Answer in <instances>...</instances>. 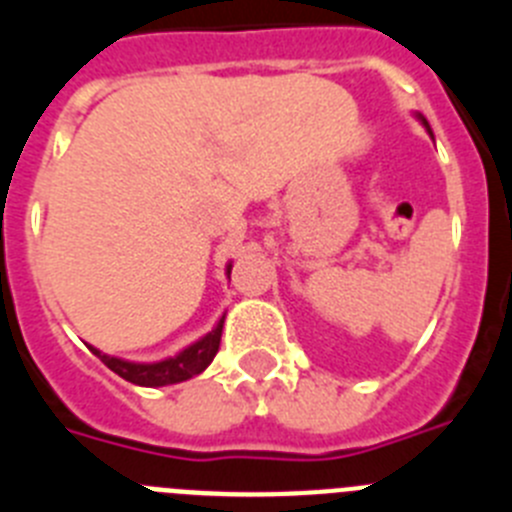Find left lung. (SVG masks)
I'll return each mask as SVG.
<instances>
[{
	"mask_svg": "<svg viewBox=\"0 0 512 512\" xmlns=\"http://www.w3.org/2000/svg\"><path fill=\"white\" fill-rule=\"evenodd\" d=\"M423 125H425V128H428V122H425V120H423ZM428 133H431V128H428Z\"/></svg>",
	"mask_w": 512,
	"mask_h": 512,
	"instance_id": "obj_1",
	"label": "left lung"
}]
</instances>
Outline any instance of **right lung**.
<instances>
[{"mask_svg":"<svg viewBox=\"0 0 512 512\" xmlns=\"http://www.w3.org/2000/svg\"><path fill=\"white\" fill-rule=\"evenodd\" d=\"M233 266L228 264V274ZM223 320L215 325V328L207 333L205 338H200L197 343H192L189 348H184L182 354L171 356V359L156 361V364H135V361L115 359V356H107L102 351H97L94 346H89L94 354L102 359V364L107 369H112L115 374H120L122 379L128 382L140 384V387H166V384L184 382V379L197 377L200 372H205L210 361L215 359L217 348H220V336H223Z\"/></svg>","mask_w":512,"mask_h":512,"instance_id":"add662e5","label":"right lung"}]
</instances>
